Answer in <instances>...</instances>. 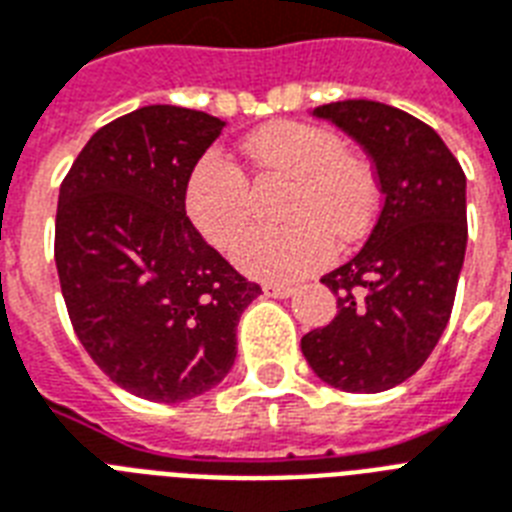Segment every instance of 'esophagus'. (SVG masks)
Wrapping results in <instances>:
<instances>
[{
  "instance_id": "obj_1",
  "label": "esophagus",
  "mask_w": 512,
  "mask_h": 512,
  "mask_svg": "<svg viewBox=\"0 0 512 512\" xmlns=\"http://www.w3.org/2000/svg\"><path fill=\"white\" fill-rule=\"evenodd\" d=\"M264 293L272 298H288L296 293V288H293V285H282V282H267V285H264Z\"/></svg>"
}]
</instances>
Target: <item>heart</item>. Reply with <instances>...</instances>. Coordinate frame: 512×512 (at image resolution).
Wrapping results in <instances>:
<instances>
[{"label": "heart", "instance_id": "obj_1", "mask_svg": "<svg viewBox=\"0 0 512 512\" xmlns=\"http://www.w3.org/2000/svg\"><path fill=\"white\" fill-rule=\"evenodd\" d=\"M264 179L288 182L280 200L285 227L253 232L235 251L237 267L259 280L288 282L330 264L335 243H357L380 208L378 177L325 126L280 121L245 142ZM185 211L208 243L230 251L253 219L248 179L222 153H206L190 171Z\"/></svg>", "mask_w": 512, "mask_h": 512}]
</instances>
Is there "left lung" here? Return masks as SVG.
<instances>
[{"instance_id":"1","label":"left lung","mask_w":512,"mask_h":512,"mask_svg":"<svg viewBox=\"0 0 512 512\" xmlns=\"http://www.w3.org/2000/svg\"><path fill=\"white\" fill-rule=\"evenodd\" d=\"M365 147L383 206L354 259L322 277L338 314L301 338L327 386L378 394L415 375L439 343L465 261V174L420 118L372 100L314 108Z\"/></svg>"}]
</instances>
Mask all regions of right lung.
<instances>
[{"label":"right lung","mask_w":512,"mask_h":512,"mask_svg":"<svg viewBox=\"0 0 512 512\" xmlns=\"http://www.w3.org/2000/svg\"><path fill=\"white\" fill-rule=\"evenodd\" d=\"M222 129L203 110L147 105L94 132L60 185L55 264L73 330L113 383L150 402L219 386L261 293L185 211L187 177Z\"/></svg>","instance_id":"1"}]
</instances>
